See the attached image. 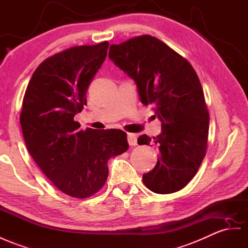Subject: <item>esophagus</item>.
Wrapping results in <instances>:
<instances>
[{
	"mask_svg": "<svg viewBox=\"0 0 248 248\" xmlns=\"http://www.w3.org/2000/svg\"><path fill=\"white\" fill-rule=\"evenodd\" d=\"M128 142L132 147H134V145L137 144V136L133 134V133H128Z\"/></svg>",
	"mask_w": 248,
	"mask_h": 248,
	"instance_id": "34e87169",
	"label": "esophagus"
}]
</instances>
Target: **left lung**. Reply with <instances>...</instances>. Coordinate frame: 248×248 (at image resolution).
Segmentation results:
<instances>
[{"mask_svg":"<svg viewBox=\"0 0 248 248\" xmlns=\"http://www.w3.org/2000/svg\"><path fill=\"white\" fill-rule=\"evenodd\" d=\"M109 58L134 79L140 101L153 105L161 133L138 144L159 150L155 168L142 180L157 194L182 189L194 178L206 153L209 115L200 80L192 65L167 44L151 35L111 45Z\"/></svg>","mask_w":248,"mask_h":248,"instance_id":"obj_1","label":"left lung"}]
</instances>
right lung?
I'll list each match as a JSON object with an SVG mask.
<instances>
[{
  "label": "right lung",
  "mask_w": 248,
  "mask_h": 248,
  "mask_svg": "<svg viewBox=\"0 0 248 248\" xmlns=\"http://www.w3.org/2000/svg\"><path fill=\"white\" fill-rule=\"evenodd\" d=\"M109 43L75 46L46 59L24 95L20 123L31 157L62 193L88 198L105 186L108 160L129 149L122 130L79 129L74 117L107 58Z\"/></svg>",
  "instance_id": "1"
}]
</instances>
